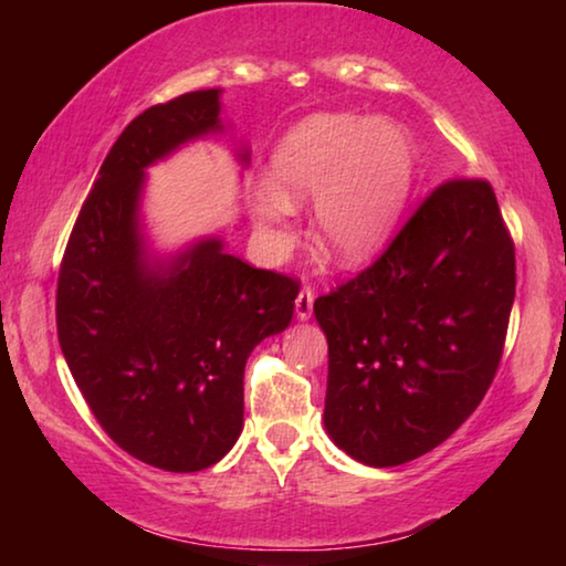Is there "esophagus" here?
<instances>
[{"label":"esophagus","instance_id":"esophagus-1","mask_svg":"<svg viewBox=\"0 0 566 566\" xmlns=\"http://www.w3.org/2000/svg\"><path fill=\"white\" fill-rule=\"evenodd\" d=\"M294 306H296V317H300V319H310L312 317V306H314L312 286H304V290L296 294Z\"/></svg>","mask_w":566,"mask_h":566}]
</instances>
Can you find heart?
<instances>
[{
	"mask_svg": "<svg viewBox=\"0 0 566 566\" xmlns=\"http://www.w3.org/2000/svg\"><path fill=\"white\" fill-rule=\"evenodd\" d=\"M417 171L409 134L391 122L357 114H314L280 142L272 157V187L252 197V217L264 244H292L294 202H314V239L344 266L375 256L405 209Z\"/></svg>",
	"mask_w": 566,
	"mask_h": 566,
	"instance_id": "1",
	"label": "heart"
}]
</instances>
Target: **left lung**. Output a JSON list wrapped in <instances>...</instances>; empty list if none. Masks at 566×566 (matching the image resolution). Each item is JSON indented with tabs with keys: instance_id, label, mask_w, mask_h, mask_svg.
<instances>
[{
	"instance_id": "1",
	"label": "left lung",
	"mask_w": 566,
	"mask_h": 566,
	"mask_svg": "<svg viewBox=\"0 0 566 566\" xmlns=\"http://www.w3.org/2000/svg\"><path fill=\"white\" fill-rule=\"evenodd\" d=\"M514 290V242L490 181L429 191L367 270L314 302L337 447L397 467L454 434L500 369Z\"/></svg>"
}]
</instances>
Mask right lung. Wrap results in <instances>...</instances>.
Masks as SVG:
<instances>
[{
  "label": "right lung",
  "mask_w": 566,
  "mask_h": 566,
  "mask_svg": "<svg viewBox=\"0 0 566 566\" xmlns=\"http://www.w3.org/2000/svg\"><path fill=\"white\" fill-rule=\"evenodd\" d=\"M219 90L134 117L99 167L56 280V337L94 419L139 462L167 472L217 464L242 432L244 364L286 329L300 282L197 244L165 274L142 262L145 167L219 129Z\"/></svg>",
  "instance_id": "right-lung-1"
}]
</instances>
